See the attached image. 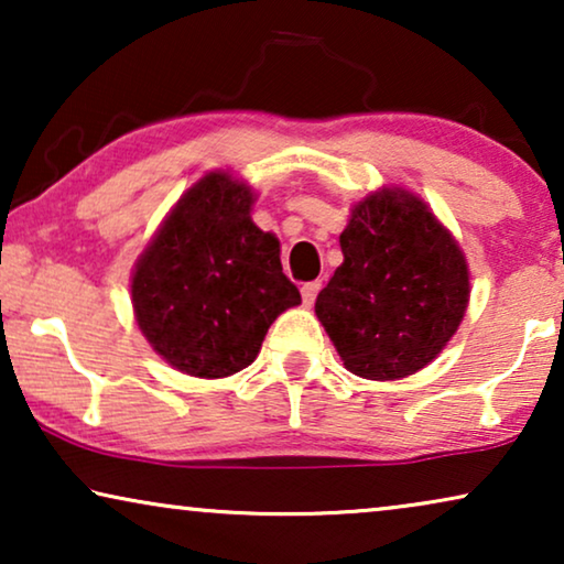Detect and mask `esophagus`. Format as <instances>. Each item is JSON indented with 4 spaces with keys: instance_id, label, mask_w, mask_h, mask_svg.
<instances>
[{
    "instance_id": "obj_1",
    "label": "esophagus",
    "mask_w": 564,
    "mask_h": 564,
    "mask_svg": "<svg viewBox=\"0 0 564 564\" xmlns=\"http://www.w3.org/2000/svg\"><path fill=\"white\" fill-rule=\"evenodd\" d=\"M303 303L305 305H313V300H315V295H318L321 292V282H307V284H303Z\"/></svg>"
}]
</instances>
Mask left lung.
I'll return each instance as SVG.
<instances>
[{"instance_id":"8db88e82","label":"left lung","mask_w":564,"mask_h":564,"mask_svg":"<svg viewBox=\"0 0 564 564\" xmlns=\"http://www.w3.org/2000/svg\"><path fill=\"white\" fill-rule=\"evenodd\" d=\"M344 261L315 315L351 375L390 382L431 365L457 334L469 267L457 238L405 187L351 205L338 236Z\"/></svg>"}]
</instances>
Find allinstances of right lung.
Here are the masks:
<instances>
[{
    "label": "right lung",
    "instance_id": "obj_1",
    "mask_svg": "<svg viewBox=\"0 0 564 564\" xmlns=\"http://www.w3.org/2000/svg\"><path fill=\"white\" fill-rule=\"evenodd\" d=\"M257 192L228 169L192 184L135 259L130 303L166 365L199 380L249 367L300 292L282 274L280 238L251 220Z\"/></svg>",
    "mask_w": 564,
    "mask_h": 564
}]
</instances>
